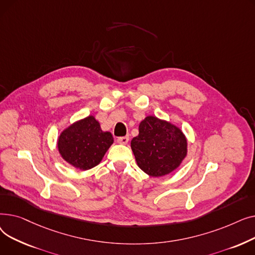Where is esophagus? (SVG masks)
Here are the masks:
<instances>
[{
  "label": "esophagus",
  "mask_w": 255,
  "mask_h": 255,
  "mask_svg": "<svg viewBox=\"0 0 255 255\" xmlns=\"http://www.w3.org/2000/svg\"><path fill=\"white\" fill-rule=\"evenodd\" d=\"M129 141V137L128 136H122V137H118L117 142L121 143V144H127Z\"/></svg>",
  "instance_id": "1"
}]
</instances>
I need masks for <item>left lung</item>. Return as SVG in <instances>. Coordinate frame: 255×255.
I'll return each mask as SVG.
<instances>
[{"mask_svg": "<svg viewBox=\"0 0 255 255\" xmlns=\"http://www.w3.org/2000/svg\"><path fill=\"white\" fill-rule=\"evenodd\" d=\"M131 140L138 167L151 177H162L177 169L187 155V139L173 124L149 116Z\"/></svg>", "mask_w": 255, "mask_h": 255, "instance_id": "1", "label": "left lung"}]
</instances>
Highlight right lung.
Returning a JSON list of instances; mask_svg holds the SVG:
<instances>
[{"label": "right lung", "mask_w": 255, "mask_h": 255, "mask_svg": "<svg viewBox=\"0 0 255 255\" xmlns=\"http://www.w3.org/2000/svg\"><path fill=\"white\" fill-rule=\"evenodd\" d=\"M113 142L112 133L102 131L98 121L89 116L63 130L58 149L65 161L80 170H88L100 163Z\"/></svg>", "instance_id": "add662e5"}]
</instances>
